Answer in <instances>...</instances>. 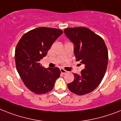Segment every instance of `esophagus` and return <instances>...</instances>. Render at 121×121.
<instances>
[{
	"mask_svg": "<svg viewBox=\"0 0 121 121\" xmlns=\"http://www.w3.org/2000/svg\"><path fill=\"white\" fill-rule=\"evenodd\" d=\"M60 71H61V73H62V74H65V73H67V71H66L64 69H62V68H61V69H60Z\"/></svg>",
	"mask_w": 121,
	"mask_h": 121,
	"instance_id": "34e87169",
	"label": "esophagus"
}]
</instances>
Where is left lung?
<instances>
[{"instance_id":"left-lung-1","label":"left lung","mask_w":121,"mask_h":121,"mask_svg":"<svg viewBox=\"0 0 121 121\" xmlns=\"http://www.w3.org/2000/svg\"><path fill=\"white\" fill-rule=\"evenodd\" d=\"M64 33L74 43L76 60L84 65L81 74L73 73L74 81L68 84V88L78 95L91 93L101 83L107 69L108 52L104 41L83 26L65 28Z\"/></svg>"}]
</instances>
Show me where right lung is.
Returning a JSON list of instances; mask_svg holds the SVG:
<instances>
[{
    "instance_id": "add662e5",
    "label": "right lung",
    "mask_w": 121,
    "mask_h": 121,
    "mask_svg": "<svg viewBox=\"0 0 121 121\" xmlns=\"http://www.w3.org/2000/svg\"><path fill=\"white\" fill-rule=\"evenodd\" d=\"M58 28L39 27L22 37L15 52L17 70L29 90L38 95L52 91L61 71L58 68H45L40 61L63 33Z\"/></svg>"
}]
</instances>
